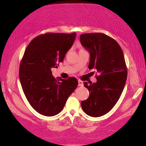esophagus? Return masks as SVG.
I'll list each match as a JSON object with an SVG mask.
<instances>
[{
    "label": "esophagus",
    "instance_id": "obj_1",
    "mask_svg": "<svg viewBox=\"0 0 146 146\" xmlns=\"http://www.w3.org/2000/svg\"><path fill=\"white\" fill-rule=\"evenodd\" d=\"M78 86H83V82L81 80H78Z\"/></svg>",
    "mask_w": 146,
    "mask_h": 146
}]
</instances>
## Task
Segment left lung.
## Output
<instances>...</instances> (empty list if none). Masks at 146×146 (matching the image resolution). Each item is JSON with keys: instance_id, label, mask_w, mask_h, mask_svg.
Returning <instances> with one entry per match:
<instances>
[{"instance_id": "left-lung-1", "label": "left lung", "mask_w": 146, "mask_h": 146, "mask_svg": "<svg viewBox=\"0 0 146 146\" xmlns=\"http://www.w3.org/2000/svg\"><path fill=\"white\" fill-rule=\"evenodd\" d=\"M81 43L90 53L89 68L99 73L97 82L88 84L89 96L81 103L87 115L98 117L111 110L120 97L127 78V68L121 47L113 38L103 33H86Z\"/></svg>"}]
</instances>
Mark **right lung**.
I'll list each match as a JSON object with an SVG mask.
<instances>
[{
	"instance_id": "1",
	"label": "right lung",
	"mask_w": 146,
	"mask_h": 146,
	"mask_svg": "<svg viewBox=\"0 0 146 146\" xmlns=\"http://www.w3.org/2000/svg\"><path fill=\"white\" fill-rule=\"evenodd\" d=\"M76 35L45 33L33 39L25 51L20 65V83L29 104L41 115L52 117L59 113L78 86L76 78L57 80L51 71L63 62Z\"/></svg>"
}]
</instances>
